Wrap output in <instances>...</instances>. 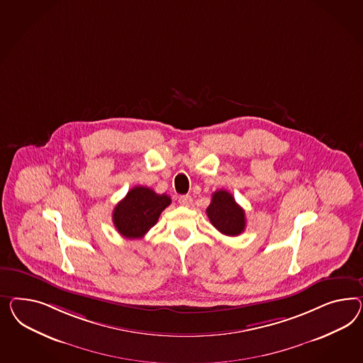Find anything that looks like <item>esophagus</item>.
Listing matches in <instances>:
<instances>
[{
	"instance_id": "1",
	"label": "esophagus",
	"mask_w": 363,
	"mask_h": 363,
	"mask_svg": "<svg viewBox=\"0 0 363 363\" xmlns=\"http://www.w3.org/2000/svg\"><path fill=\"white\" fill-rule=\"evenodd\" d=\"M191 202H193V198L190 196H181L178 198V203L181 206L189 207L191 205Z\"/></svg>"
}]
</instances>
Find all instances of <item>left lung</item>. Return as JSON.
I'll return each mask as SVG.
<instances>
[{
    "mask_svg": "<svg viewBox=\"0 0 363 363\" xmlns=\"http://www.w3.org/2000/svg\"><path fill=\"white\" fill-rule=\"evenodd\" d=\"M206 213L211 225L225 235H240L245 231V210L225 190H216L213 193L211 203L207 207Z\"/></svg>",
    "mask_w": 363,
    "mask_h": 363,
    "instance_id": "8db88e82",
    "label": "left lung"
}]
</instances>
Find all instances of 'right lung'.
Masks as SVG:
<instances>
[{
    "instance_id": "right-lung-1",
    "label": "right lung",
    "mask_w": 363,
    "mask_h": 363,
    "mask_svg": "<svg viewBox=\"0 0 363 363\" xmlns=\"http://www.w3.org/2000/svg\"><path fill=\"white\" fill-rule=\"evenodd\" d=\"M170 202L172 199L167 194H157L149 187H133L113 208V225L120 235L140 239L156 225Z\"/></svg>"
}]
</instances>
